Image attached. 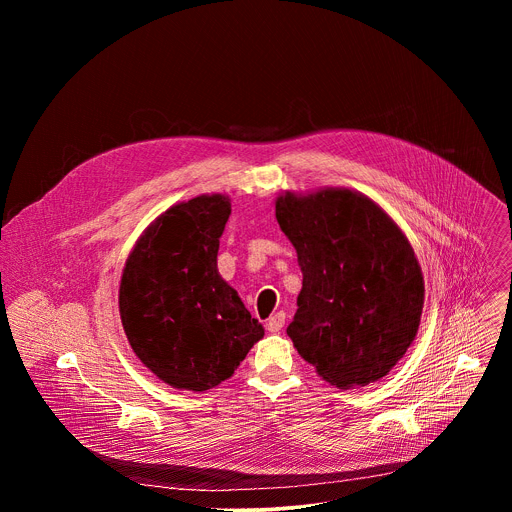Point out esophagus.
Listing matches in <instances>:
<instances>
[{"mask_svg":"<svg viewBox=\"0 0 512 512\" xmlns=\"http://www.w3.org/2000/svg\"><path fill=\"white\" fill-rule=\"evenodd\" d=\"M283 324H285V314L283 312H277V314H273L269 320H267V330L269 332H279L281 328H283Z\"/></svg>","mask_w":512,"mask_h":512,"instance_id":"esophagus-1","label":"esophagus"}]
</instances>
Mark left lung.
I'll use <instances>...</instances> for the list:
<instances>
[{
	"instance_id": "8db88e82",
	"label": "left lung",
	"mask_w": 512,
	"mask_h": 512,
	"mask_svg": "<svg viewBox=\"0 0 512 512\" xmlns=\"http://www.w3.org/2000/svg\"><path fill=\"white\" fill-rule=\"evenodd\" d=\"M275 218L304 275L287 326L300 356L338 389L389 375L417 336L425 300L403 231L375 200L348 188L283 192Z\"/></svg>"
}]
</instances>
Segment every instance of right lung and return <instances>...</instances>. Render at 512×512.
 I'll return each instance as SVG.
<instances>
[{"label": "right lung", "mask_w": 512, "mask_h": 512, "mask_svg": "<svg viewBox=\"0 0 512 512\" xmlns=\"http://www.w3.org/2000/svg\"><path fill=\"white\" fill-rule=\"evenodd\" d=\"M229 214L225 194L178 202L143 231L123 267L125 336L145 367L180 391L233 377L265 334L216 267Z\"/></svg>", "instance_id": "add662e5"}]
</instances>
